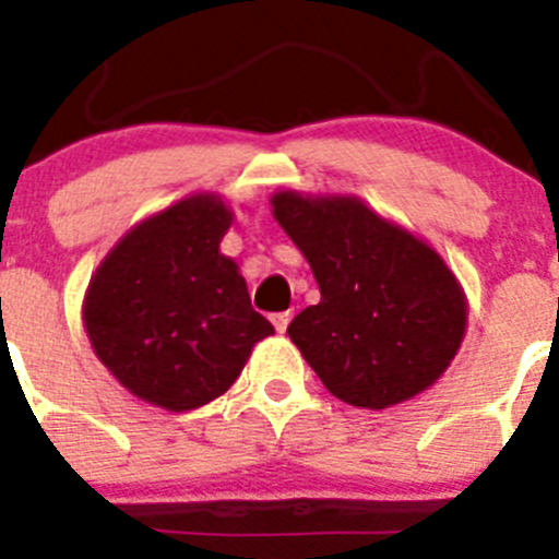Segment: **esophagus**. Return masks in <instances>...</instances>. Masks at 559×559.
<instances>
[{
	"instance_id": "obj_1",
	"label": "esophagus",
	"mask_w": 559,
	"mask_h": 559,
	"mask_svg": "<svg viewBox=\"0 0 559 559\" xmlns=\"http://www.w3.org/2000/svg\"><path fill=\"white\" fill-rule=\"evenodd\" d=\"M270 320H273L275 331H278V334H284L286 325H289V320H292V314H289V311H278V314H273Z\"/></svg>"
}]
</instances>
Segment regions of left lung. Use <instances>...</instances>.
<instances>
[{"label":"left lung","mask_w":559,"mask_h":559,"mask_svg":"<svg viewBox=\"0 0 559 559\" xmlns=\"http://www.w3.org/2000/svg\"><path fill=\"white\" fill-rule=\"evenodd\" d=\"M270 203L320 286V304L286 334L325 390L361 409L429 390L467 325L465 292L442 255L354 194L286 189Z\"/></svg>","instance_id":"1"}]
</instances>
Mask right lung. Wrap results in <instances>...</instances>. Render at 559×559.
<instances>
[{
    "instance_id": "obj_1",
    "label": "right lung",
    "mask_w": 559,
    "mask_h": 559,
    "mask_svg": "<svg viewBox=\"0 0 559 559\" xmlns=\"http://www.w3.org/2000/svg\"><path fill=\"white\" fill-rule=\"evenodd\" d=\"M234 211L198 192L142 219L99 261L83 325L97 359L135 399L189 412L239 379L275 334L253 311L239 264L219 253Z\"/></svg>"
}]
</instances>
